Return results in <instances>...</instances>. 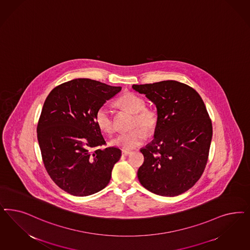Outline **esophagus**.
Returning <instances> with one entry per match:
<instances>
[{
  "label": "esophagus",
  "mask_w": 250,
  "mask_h": 250,
  "mask_svg": "<svg viewBox=\"0 0 250 250\" xmlns=\"http://www.w3.org/2000/svg\"><path fill=\"white\" fill-rule=\"evenodd\" d=\"M130 153H131V151H128V150H123V151H122V154L125 155V156L129 155Z\"/></svg>",
  "instance_id": "1"
}]
</instances>
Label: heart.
<instances>
[{
	"label": "heart",
	"mask_w": 250,
	"mask_h": 250,
	"mask_svg": "<svg viewBox=\"0 0 250 250\" xmlns=\"http://www.w3.org/2000/svg\"><path fill=\"white\" fill-rule=\"evenodd\" d=\"M116 103L121 109L134 114L132 121L133 128L137 125H142L150 134L156 129L158 123V114L153 108L145 107V103L143 98L132 93H127L121 96ZM95 120L98 128L102 131L106 133L112 132L114 129L112 118L106 108L100 107L97 111ZM144 129L137 127L131 129L129 132L121 133L114 138L110 144L114 146L121 147L122 149L136 148L143 145L147 138V134L145 131L146 130Z\"/></svg>",
	"instance_id": "obj_1"
}]
</instances>
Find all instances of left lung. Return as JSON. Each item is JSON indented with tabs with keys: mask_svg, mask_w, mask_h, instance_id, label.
Wrapping results in <instances>:
<instances>
[{
	"mask_svg": "<svg viewBox=\"0 0 250 250\" xmlns=\"http://www.w3.org/2000/svg\"><path fill=\"white\" fill-rule=\"evenodd\" d=\"M156 106L158 123L153 141L141 152L139 181L160 196L175 197L202 177L209 156L212 125L202 97L177 81L133 84Z\"/></svg>",
	"mask_w": 250,
	"mask_h": 250,
	"instance_id": "obj_1",
	"label": "left lung"
}]
</instances>
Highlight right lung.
Returning <instances> with one entry per match:
<instances>
[{"label":"right lung","instance_id":"obj_1","mask_svg":"<svg viewBox=\"0 0 250 250\" xmlns=\"http://www.w3.org/2000/svg\"><path fill=\"white\" fill-rule=\"evenodd\" d=\"M121 90L79 78L52 89L37 127L42 160L58 187L73 196H88L105 188L121 151L105 145L96 123L97 111Z\"/></svg>","mask_w":250,"mask_h":250}]
</instances>
